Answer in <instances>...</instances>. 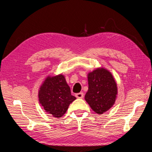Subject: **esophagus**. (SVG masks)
Returning a JSON list of instances; mask_svg holds the SVG:
<instances>
[{"mask_svg":"<svg viewBox=\"0 0 152 152\" xmlns=\"http://www.w3.org/2000/svg\"><path fill=\"white\" fill-rule=\"evenodd\" d=\"M76 97L78 99H82L84 97V93L83 92H79V93L76 94Z\"/></svg>","mask_w":152,"mask_h":152,"instance_id":"obj_1","label":"esophagus"}]
</instances>
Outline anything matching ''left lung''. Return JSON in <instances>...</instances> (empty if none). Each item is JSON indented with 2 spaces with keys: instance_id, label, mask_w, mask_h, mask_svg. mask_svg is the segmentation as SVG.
Masks as SVG:
<instances>
[{
  "instance_id": "8db88e82",
  "label": "left lung",
  "mask_w": 152,
  "mask_h": 152,
  "mask_svg": "<svg viewBox=\"0 0 152 152\" xmlns=\"http://www.w3.org/2000/svg\"><path fill=\"white\" fill-rule=\"evenodd\" d=\"M88 90L85 100L91 109L102 114L114 104L117 87L114 78L104 68L96 69L88 74Z\"/></svg>"
}]
</instances>
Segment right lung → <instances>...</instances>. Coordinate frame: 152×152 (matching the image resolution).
<instances>
[{"label":"right lung","mask_w":152,"mask_h":152,"mask_svg":"<svg viewBox=\"0 0 152 152\" xmlns=\"http://www.w3.org/2000/svg\"><path fill=\"white\" fill-rule=\"evenodd\" d=\"M38 96L45 111L58 118L65 114L69 105L76 99L71 94L70 86L61 74L48 76L40 87Z\"/></svg>","instance_id":"add662e5"}]
</instances>
